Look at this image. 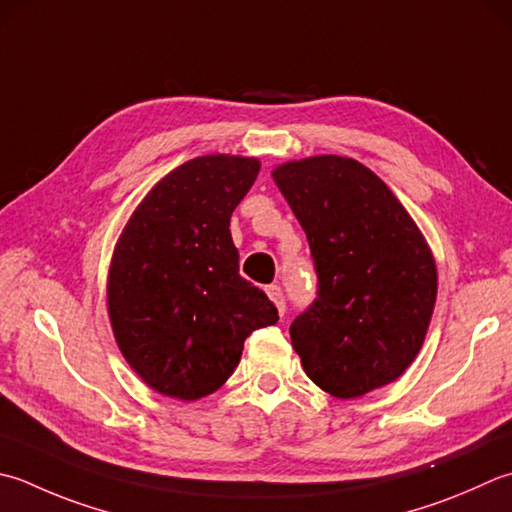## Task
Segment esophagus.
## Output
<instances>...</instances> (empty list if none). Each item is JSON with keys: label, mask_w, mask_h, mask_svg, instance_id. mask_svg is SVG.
<instances>
[{"label": "esophagus", "mask_w": 512, "mask_h": 512, "mask_svg": "<svg viewBox=\"0 0 512 512\" xmlns=\"http://www.w3.org/2000/svg\"><path fill=\"white\" fill-rule=\"evenodd\" d=\"M266 295H268V299L270 302H273L275 306H277V310L279 313L284 315V310H286V299H284V290L279 288L277 284H270V286H266Z\"/></svg>", "instance_id": "1"}]
</instances>
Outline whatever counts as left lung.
Instances as JSON below:
<instances>
[{"label": "left lung", "mask_w": 512, "mask_h": 512, "mask_svg": "<svg viewBox=\"0 0 512 512\" xmlns=\"http://www.w3.org/2000/svg\"><path fill=\"white\" fill-rule=\"evenodd\" d=\"M308 237L317 297L290 342L306 375L339 399L413 364L437 299V268L413 217L357 159L317 155L273 170Z\"/></svg>", "instance_id": "left-lung-1"}]
</instances>
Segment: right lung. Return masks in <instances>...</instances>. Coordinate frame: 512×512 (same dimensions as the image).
<instances>
[{"label":"right lung","instance_id":"add662e5","mask_svg":"<svg viewBox=\"0 0 512 512\" xmlns=\"http://www.w3.org/2000/svg\"><path fill=\"white\" fill-rule=\"evenodd\" d=\"M259 159L204 155L157 182L130 215L108 270V317L130 368L166 397L195 402L222 386L246 337L277 308L239 275L230 215Z\"/></svg>","mask_w":512,"mask_h":512}]
</instances>
